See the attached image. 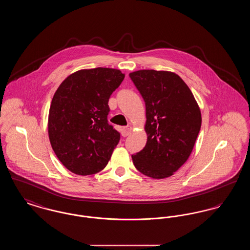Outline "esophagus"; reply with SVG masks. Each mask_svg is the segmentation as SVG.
Instances as JSON below:
<instances>
[{
    "instance_id": "obj_1",
    "label": "esophagus",
    "mask_w": 250,
    "mask_h": 250,
    "mask_svg": "<svg viewBox=\"0 0 250 250\" xmlns=\"http://www.w3.org/2000/svg\"><path fill=\"white\" fill-rule=\"evenodd\" d=\"M131 130H132V127H131V126L123 127V128H122V130H121L122 136H123V137H127V136L130 134Z\"/></svg>"
}]
</instances>
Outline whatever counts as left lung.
<instances>
[{
    "instance_id": "8db88e82",
    "label": "left lung",
    "mask_w": 250,
    "mask_h": 250,
    "mask_svg": "<svg viewBox=\"0 0 250 250\" xmlns=\"http://www.w3.org/2000/svg\"><path fill=\"white\" fill-rule=\"evenodd\" d=\"M129 77L146 107L147 143L132 155L134 166L151 178L169 177L190 156L201 130V109L188 86L173 72L143 69Z\"/></svg>"
}]
</instances>
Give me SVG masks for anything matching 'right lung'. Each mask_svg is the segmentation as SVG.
<instances>
[{"label": "right lung", "mask_w": 250, "mask_h": 250, "mask_svg": "<svg viewBox=\"0 0 250 250\" xmlns=\"http://www.w3.org/2000/svg\"><path fill=\"white\" fill-rule=\"evenodd\" d=\"M125 79L119 69L97 67L69 75L49 107L51 147L62 164L78 175H92L107 166L120 141L107 123L109 96Z\"/></svg>", "instance_id": "1"}]
</instances>
